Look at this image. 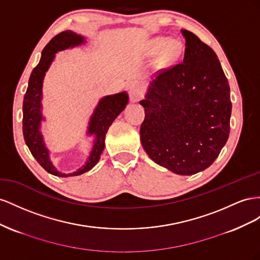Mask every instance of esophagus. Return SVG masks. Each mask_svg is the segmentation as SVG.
<instances>
[{
	"mask_svg": "<svg viewBox=\"0 0 260 260\" xmlns=\"http://www.w3.org/2000/svg\"><path fill=\"white\" fill-rule=\"evenodd\" d=\"M128 92H129L131 101L132 102H137L143 98L144 87L140 85L139 83H133L128 88Z\"/></svg>",
	"mask_w": 260,
	"mask_h": 260,
	"instance_id": "34e87169",
	"label": "esophagus"
}]
</instances>
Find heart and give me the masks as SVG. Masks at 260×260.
Returning <instances> with one entry per match:
<instances>
[{"label": "heart", "mask_w": 260, "mask_h": 260, "mask_svg": "<svg viewBox=\"0 0 260 260\" xmlns=\"http://www.w3.org/2000/svg\"><path fill=\"white\" fill-rule=\"evenodd\" d=\"M167 42L168 40L165 38H155L149 43V50L153 52H158L166 46L165 44ZM166 47L165 50H163V56L166 58L172 57L177 52V46L175 44V42H169Z\"/></svg>", "instance_id": "1"}]
</instances>
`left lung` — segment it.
<instances>
[{
	"label": "left lung",
	"instance_id": "1",
	"mask_svg": "<svg viewBox=\"0 0 260 260\" xmlns=\"http://www.w3.org/2000/svg\"><path fill=\"white\" fill-rule=\"evenodd\" d=\"M182 63L161 72L148 86L140 140L157 165L180 175L209 168L230 134V86L214 51L192 32Z\"/></svg>",
	"mask_w": 260,
	"mask_h": 260
}]
</instances>
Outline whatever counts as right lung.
I'll return each instance as SVG.
<instances>
[{"instance_id": "obj_1", "label": "right lung", "mask_w": 260, "mask_h": 260, "mask_svg": "<svg viewBox=\"0 0 260 260\" xmlns=\"http://www.w3.org/2000/svg\"><path fill=\"white\" fill-rule=\"evenodd\" d=\"M86 43L84 36L78 35L72 30H65L56 35L43 49L41 58L38 65L32 70L28 81V88L23 102V133L25 143L28 146L34 158L39 165L52 175L68 177L77 176L91 170L98 161L106 146V134L115 118L125 109L128 103V94L122 91L114 94L102 97L98 105L95 106L93 112L89 118L86 136L92 137V147L89 152L85 165L81 166L76 171L72 173H62L54 167L51 161V151L44 142L41 133L42 122L46 121L42 113V86L46 73L50 69L52 62L54 61L57 52L66 49L77 48Z\"/></svg>"}]
</instances>
